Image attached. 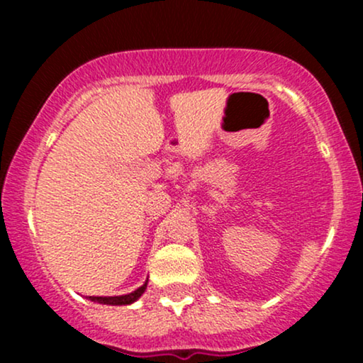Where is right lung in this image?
<instances>
[{
  "instance_id": "right-lung-1",
  "label": "right lung",
  "mask_w": 363,
  "mask_h": 363,
  "mask_svg": "<svg viewBox=\"0 0 363 363\" xmlns=\"http://www.w3.org/2000/svg\"><path fill=\"white\" fill-rule=\"evenodd\" d=\"M147 285H148V280L145 281L143 285L140 286V289L131 291V294L118 295V297H89V301L97 302V303H104V306H129V303L138 301L141 295L145 294V290H147Z\"/></svg>"
}]
</instances>
